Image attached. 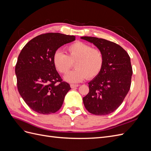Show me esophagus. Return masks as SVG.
I'll return each instance as SVG.
<instances>
[{"label": "esophagus", "mask_w": 151, "mask_h": 151, "mask_svg": "<svg viewBox=\"0 0 151 151\" xmlns=\"http://www.w3.org/2000/svg\"><path fill=\"white\" fill-rule=\"evenodd\" d=\"M79 86V84H70L71 88H76Z\"/></svg>", "instance_id": "esophagus-1"}]
</instances>
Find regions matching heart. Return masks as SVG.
<instances>
[{"label":"heart","instance_id":"obj_1","mask_svg":"<svg viewBox=\"0 0 151 151\" xmlns=\"http://www.w3.org/2000/svg\"><path fill=\"white\" fill-rule=\"evenodd\" d=\"M67 55L57 50L53 57V65L57 71L65 74L70 70L72 63L76 69L63 77L70 83H78L87 77L92 79L101 72L103 63V52L91 45L81 42H76L66 48Z\"/></svg>","mask_w":151,"mask_h":151}]
</instances>
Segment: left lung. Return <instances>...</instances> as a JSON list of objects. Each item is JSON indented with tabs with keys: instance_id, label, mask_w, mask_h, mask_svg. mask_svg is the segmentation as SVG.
I'll return each mask as SVG.
<instances>
[{
	"instance_id": "1",
	"label": "left lung",
	"mask_w": 151,
	"mask_h": 151,
	"mask_svg": "<svg viewBox=\"0 0 151 151\" xmlns=\"http://www.w3.org/2000/svg\"><path fill=\"white\" fill-rule=\"evenodd\" d=\"M81 38L94 45L104 55L101 72L88 83L89 93L83 98L84 106L94 115H108L120 106L129 91L132 76L130 58L115 43L89 36Z\"/></svg>"
}]
</instances>
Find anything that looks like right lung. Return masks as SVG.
Returning a JSON list of instances; mask_svg holds the SVG:
<instances>
[{"mask_svg":"<svg viewBox=\"0 0 151 151\" xmlns=\"http://www.w3.org/2000/svg\"><path fill=\"white\" fill-rule=\"evenodd\" d=\"M75 36L58 33L39 35L22 49L15 68L17 89L22 98L33 111L43 115L60 109L71 88L62 79L53 62V55Z\"/></svg>","mask_w":151,"mask_h":151,"instance_id":"add662e5","label":"right lung"}]
</instances>
